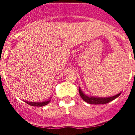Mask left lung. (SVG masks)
<instances>
[{"mask_svg": "<svg viewBox=\"0 0 135 135\" xmlns=\"http://www.w3.org/2000/svg\"><path fill=\"white\" fill-rule=\"evenodd\" d=\"M79 93L81 97V98L84 100V101H86V103H90V104L98 105L105 104V103H109L110 101H113L115 99H116L117 97H118L120 95V94H121V93L117 94V95H114V96L108 97H97L88 96V95H85L79 87Z\"/></svg>", "mask_w": 135, "mask_h": 135, "instance_id": "left-lung-1", "label": "left lung"}]
</instances>
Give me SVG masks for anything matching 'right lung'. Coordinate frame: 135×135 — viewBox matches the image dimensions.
<instances>
[{
  "mask_svg": "<svg viewBox=\"0 0 135 135\" xmlns=\"http://www.w3.org/2000/svg\"><path fill=\"white\" fill-rule=\"evenodd\" d=\"M51 101V100H49V101H43V102H30V101H25L27 104L30 105L31 106H34V107H42V106H45L46 105H47L48 103H49V102Z\"/></svg>",
  "mask_w": 135,
  "mask_h": 135,
  "instance_id": "obj_1",
  "label": "right lung"
}]
</instances>
